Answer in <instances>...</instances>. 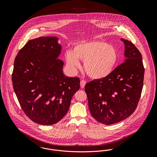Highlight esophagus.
<instances>
[{
  "instance_id": "esophagus-1",
  "label": "esophagus",
  "mask_w": 157,
  "mask_h": 157,
  "mask_svg": "<svg viewBox=\"0 0 157 157\" xmlns=\"http://www.w3.org/2000/svg\"><path fill=\"white\" fill-rule=\"evenodd\" d=\"M85 85H86V81L84 80H82L80 81V87L82 88H83L85 87Z\"/></svg>"
}]
</instances>
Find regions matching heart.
Listing matches in <instances>:
<instances>
[{
	"mask_svg": "<svg viewBox=\"0 0 157 157\" xmlns=\"http://www.w3.org/2000/svg\"><path fill=\"white\" fill-rule=\"evenodd\" d=\"M117 58V51L113 46L98 40L80 43L74 46L73 51H68L66 54L67 62L70 67H79L78 59L84 61L85 72L94 79L108 76Z\"/></svg>",
	"mask_w": 157,
	"mask_h": 157,
	"instance_id": "1",
	"label": "heart"
}]
</instances>
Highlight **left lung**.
<instances>
[{
  "label": "left lung",
  "mask_w": 157,
  "mask_h": 157,
  "mask_svg": "<svg viewBox=\"0 0 157 157\" xmlns=\"http://www.w3.org/2000/svg\"><path fill=\"white\" fill-rule=\"evenodd\" d=\"M125 62L107 77L87 83L85 89L92 116L109 125L131 116L136 108L143 86L144 68L139 50L123 39Z\"/></svg>",
  "instance_id": "obj_1"
}]
</instances>
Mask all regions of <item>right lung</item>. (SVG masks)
<instances>
[{"label": "right lung", "mask_w": 157, "mask_h": 157, "mask_svg": "<svg viewBox=\"0 0 157 157\" xmlns=\"http://www.w3.org/2000/svg\"><path fill=\"white\" fill-rule=\"evenodd\" d=\"M58 40L54 36L30 40L14 60L12 82L15 94L26 116L39 124H54L63 118L80 88L78 77L63 73Z\"/></svg>", "instance_id": "1"}]
</instances>
